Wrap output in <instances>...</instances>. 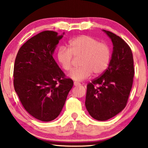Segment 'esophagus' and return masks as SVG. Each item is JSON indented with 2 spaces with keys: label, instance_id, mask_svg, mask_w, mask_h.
Wrapping results in <instances>:
<instances>
[{
  "label": "esophagus",
  "instance_id": "esophagus-1",
  "mask_svg": "<svg viewBox=\"0 0 148 148\" xmlns=\"http://www.w3.org/2000/svg\"><path fill=\"white\" fill-rule=\"evenodd\" d=\"M74 85L75 86H79V85H80V83H79V82H74Z\"/></svg>",
  "mask_w": 148,
  "mask_h": 148
}]
</instances>
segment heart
I'll list each match as a JSON object with an SVG mask.
<instances>
[{
	"label": "heart",
	"mask_w": 148,
	"mask_h": 148,
	"mask_svg": "<svg viewBox=\"0 0 148 148\" xmlns=\"http://www.w3.org/2000/svg\"><path fill=\"white\" fill-rule=\"evenodd\" d=\"M73 57H80L78 62L80 66L72 70L69 76L74 80L82 81L92 73L99 75L105 71L111 58V49L94 37L82 35L70 40L69 48L60 46L58 49V61L66 71L71 70Z\"/></svg>",
	"instance_id": "1"
}]
</instances>
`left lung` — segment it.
Listing matches in <instances>:
<instances>
[{"mask_svg":"<svg viewBox=\"0 0 148 148\" xmlns=\"http://www.w3.org/2000/svg\"><path fill=\"white\" fill-rule=\"evenodd\" d=\"M111 39L113 49L107 69L87 86L85 105L95 120L105 121L125 109L132 89L134 69L128 45L113 33L103 29Z\"/></svg>","mask_w":148,"mask_h":148,"instance_id":"8db88e82","label":"left lung"}]
</instances>
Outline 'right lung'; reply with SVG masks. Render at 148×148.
Here are the masks:
<instances>
[{"label":"right lung","mask_w":148,"mask_h":148,"mask_svg":"<svg viewBox=\"0 0 148 148\" xmlns=\"http://www.w3.org/2000/svg\"><path fill=\"white\" fill-rule=\"evenodd\" d=\"M64 34L49 30L39 33L21 47L15 59V91L28 113L43 122L59 115L73 86L53 57Z\"/></svg>","instance_id":"right-lung-1"}]
</instances>
